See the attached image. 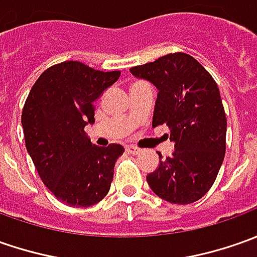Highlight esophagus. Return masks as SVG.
<instances>
[{"label": "esophagus", "instance_id": "obj_1", "mask_svg": "<svg viewBox=\"0 0 257 257\" xmlns=\"http://www.w3.org/2000/svg\"><path fill=\"white\" fill-rule=\"evenodd\" d=\"M126 151H128L129 154H135V155L141 152V149H139L138 146H134V145H128V146H126Z\"/></svg>", "mask_w": 257, "mask_h": 257}]
</instances>
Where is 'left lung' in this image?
Returning a JSON list of instances; mask_svg holds the SVG:
<instances>
[{
	"label": "left lung",
	"mask_w": 257,
	"mask_h": 257,
	"mask_svg": "<svg viewBox=\"0 0 257 257\" xmlns=\"http://www.w3.org/2000/svg\"><path fill=\"white\" fill-rule=\"evenodd\" d=\"M131 74L159 91L152 126L166 123L175 144L172 156L146 176L148 185L171 203L199 200L212 188L226 151V115L215 79L185 52L131 68Z\"/></svg>",
	"instance_id": "left-lung-1"
}]
</instances>
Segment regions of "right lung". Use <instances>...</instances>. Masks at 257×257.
I'll list each match as a JSON object with an SVG mask.
<instances>
[{
    "label": "right lung",
    "instance_id": "obj_1",
    "mask_svg": "<svg viewBox=\"0 0 257 257\" xmlns=\"http://www.w3.org/2000/svg\"><path fill=\"white\" fill-rule=\"evenodd\" d=\"M119 75L65 61L44 71L28 93L21 116L25 146L41 181L65 205L92 206L109 192L125 149L92 145L84 128L95 122V101Z\"/></svg>",
    "mask_w": 257,
    "mask_h": 257
}]
</instances>
